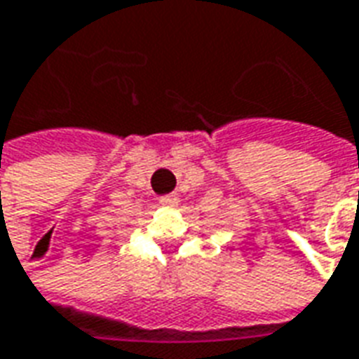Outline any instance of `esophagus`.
Instances as JSON below:
<instances>
[{
	"label": "esophagus",
	"mask_w": 359,
	"mask_h": 359,
	"mask_svg": "<svg viewBox=\"0 0 359 359\" xmlns=\"http://www.w3.org/2000/svg\"><path fill=\"white\" fill-rule=\"evenodd\" d=\"M159 203L167 207H177L179 205V196L177 194H165V196L159 198Z\"/></svg>",
	"instance_id": "obj_1"
}]
</instances>
